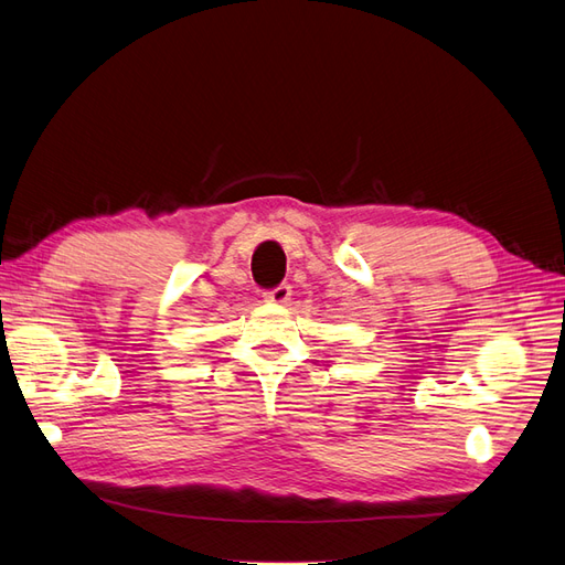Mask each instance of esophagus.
I'll return each mask as SVG.
<instances>
[{"label": "esophagus", "mask_w": 565, "mask_h": 565, "mask_svg": "<svg viewBox=\"0 0 565 565\" xmlns=\"http://www.w3.org/2000/svg\"><path fill=\"white\" fill-rule=\"evenodd\" d=\"M264 299L268 303H278V307H285V303L292 299V287H289V285H278L276 289H270V292H266Z\"/></svg>", "instance_id": "34e87169"}]
</instances>
